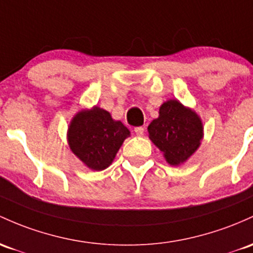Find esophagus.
<instances>
[{
	"instance_id": "obj_1",
	"label": "esophagus",
	"mask_w": 253,
	"mask_h": 253,
	"mask_svg": "<svg viewBox=\"0 0 253 253\" xmlns=\"http://www.w3.org/2000/svg\"><path fill=\"white\" fill-rule=\"evenodd\" d=\"M134 132H135V134L139 135V137H140V135L144 134V127H141V126L140 127H135Z\"/></svg>"
}]
</instances>
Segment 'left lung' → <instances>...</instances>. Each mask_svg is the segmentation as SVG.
Segmentation results:
<instances>
[{
	"instance_id": "left-lung-1",
	"label": "left lung",
	"mask_w": 253,
	"mask_h": 253,
	"mask_svg": "<svg viewBox=\"0 0 253 253\" xmlns=\"http://www.w3.org/2000/svg\"><path fill=\"white\" fill-rule=\"evenodd\" d=\"M148 132L169 165L179 166L201 145L203 125L196 113L169 99L161 105L160 116L149 125Z\"/></svg>"
}]
</instances>
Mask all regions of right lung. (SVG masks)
Instances as JSON below:
<instances>
[{
	"label": "right lung",
	"instance_id": "obj_1",
	"mask_svg": "<svg viewBox=\"0 0 253 253\" xmlns=\"http://www.w3.org/2000/svg\"><path fill=\"white\" fill-rule=\"evenodd\" d=\"M129 135L120 121L107 110L95 107L78 113L68 128L69 148L88 168L103 170L112 165L116 152Z\"/></svg>",
	"mask_w": 253,
	"mask_h": 253
}]
</instances>
